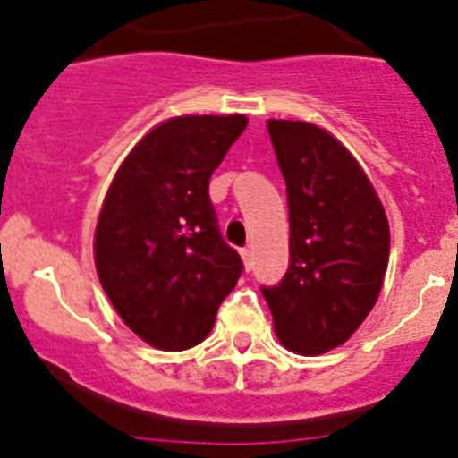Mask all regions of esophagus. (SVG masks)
I'll return each mask as SVG.
<instances>
[{
  "label": "esophagus",
  "mask_w": 458,
  "mask_h": 458,
  "mask_svg": "<svg viewBox=\"0 0 458 458\" xmlns=\"http://www.w3.org/2000/svg\"><path fill=\"white\" fill-rule=\"evenodd\" d=\"M241 259H242V266H245V270L252 268V250H241Z\"/></svg>",
  "instance_id": "esophagus-1"
}]
</instances>
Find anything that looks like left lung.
<instances>
[{
  "label": "left lung",
  "instance_id": "left-lung-1",
  "mask_svg": "<svg viewBox=\"0 0 458 458\" xmlns=\"http://www.w3.org/2000/svg\"><path fill=\"white\" fill-rule=\"evenodd\" d=\"M289 201V270L261 289L279 344L321 355L369 317L390 261V225L353 153L321 125L268 119Z\"/></svg>",
  "mask_w": 458,
  "mask_h": 458
}]
</instances>
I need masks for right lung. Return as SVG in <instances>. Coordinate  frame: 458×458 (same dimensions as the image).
<instances>
[{
    "label": "right lung",
    "mask_w": 458,
    "mask_h": 458,
    "mask_svg": "<svg viewBox=\"0 0 458 458\" xmlns=\"http://www.w3.org/2000/svg\"><path fill=\"white\" fill-rule=\"evenodd\" d=\"M245 128V114L174 116L137 141L109 183L93 233L96 273L121 321L153 349L204 342L241 277L208 181Z\"/></svg>",
    "instance_id": "right-lung-1"
}]
</instances>
